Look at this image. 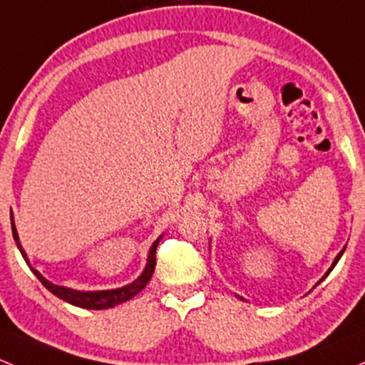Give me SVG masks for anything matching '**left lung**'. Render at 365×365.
Listing matches in <instances>:
<instances>
[{
    "mask_svg": "<svg viewBox=\"0 0 365 365\" xmlns=\"http://www.w3.org/2000/svg\"><path fill=\"white\" fill-rule=\"evenodd\" d=\"M344 250H346V246H344V247H343V250H341V251H339V253H337V257H336V258H334V262H332V265H330V269H329V270H327V272H325V276H323V277H322V279H320V281H318V283H317V284H314V287H318V284H320V283H322V281H323V279H325V277H327V276H329V274H330V270H332V269H334V267H336V264H337V262H339V258H341V257H343ZM314 287H313V288H314ZM237 297H239V295H237ZM239 299H242V297H239Z\"/></svg>",
    "mask_w": 365,
    "mask_h": 365,
    "instance_id": "8db88e82",
    "label": "left lung"
}]
</instances>
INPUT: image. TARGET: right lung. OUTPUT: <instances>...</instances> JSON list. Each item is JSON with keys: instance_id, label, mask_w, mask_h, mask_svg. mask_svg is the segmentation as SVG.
<instances>
[{"instance_id": "right-lung-1", "label": "right lung", "mask_w": 365, "mask_h": 365, "mask_svg": "<svg viewBox=\"0 0 365 365\" xmlns=\"http://www.w3.org/2000/svg\"><path fill=\"white\" fill-rule=\"evenodd\" d=\"M10 220H12V234H14L15 244H17L19 251H21L22 258L26 260V264L29 265L28 255H26V251L22 250L21 240H19V234H17V228H15L12 212H10ZM161 237H163V235H160V237H158L155 242H153L151 250H149V255H148V264H145V269L142 270L140 276H138L137 279L133 281V283L126 284V287H121V288H114V290L81 292V290H73V288L59 287V284H54V283H51L48 279H45L42 274H40L36 269H33L31 265H29V267H31L33 274H35V276L40 279V283H42L43 287L47 288L48 292H51V294L59 297V299H63L65 302L71 304V306L84 307V309H107V307H114V306H118V304H123V302H126V300L133 299V297L137 295L138 292L144 290V287L149 283L153 272H155L156 247H158V244H160Z\"/></svg>"}]
</instances>
